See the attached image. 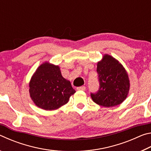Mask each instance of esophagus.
<instances>
[{
    "label": "esophagus",
    "instance_id": "esophagus-1",
    "mask_svg": "<svg viewBox=\"0 0 151 151\" xmlns=\"http://www.w3.org/2000/svg\"><path fill=\"white\" fill-rule=\"evenodd\" d=\"M76 90H77V91H85L86 90V87H85V86H79V87L76 88Z\"/></svg>",
    "mask_w": 151,
    "mask_h": 151
}]
</instances>
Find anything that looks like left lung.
Here are the masks:
<instances>
[{"instance_id":"obj_1","label":"left lung","mask_w":151,"mask_h":151,"mask_svg":"<svg viewBox=\"0 0 151 151\" xmlns=\"http://www.w3.org/2000/svg\"><path fill=\"white\" fill-rule=\"evenodd\" d=\"M100 88L96 93H91L94 103L104 107L121 104L129 94L130 80L122 64L112 56L104 54L97 63Z\"/></svg>"}]
</instances>
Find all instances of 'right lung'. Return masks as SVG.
Instances as JSON below:
<instances>
[{"label": "right lung", "mask_w": 151, "mask_h": 151, "mask_svg": "<svg viewBox=\"0 0 151 151\" xmlns=\"http://www.w3.org/2000/svg\"><path fill=\"white\" fill-rule=\"evenodd\" d=\"M75 93L70 82L61 75L59 66L49 62L41 64L29 82V94L32 102L46 111L59 109Z\"/></svg>", "instance_id": "add662e5"}]
</instances>
